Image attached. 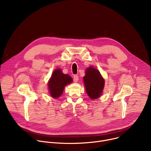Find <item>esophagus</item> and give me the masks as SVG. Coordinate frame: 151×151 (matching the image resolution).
Here are the masks:
<instances>
[{"label":"esophagus","instance_id":"obj_1","mask_svg":"<svg viewBox=\"0 0 151 151\" xmlns=\"http://www.w3.org/2000/svg\"><path fill=\"white\" fill-rule=\"evenodd\" d=\"M73 78H74V82H77L79 80V76L76 75L73 76Z\"/></svg>","mask_w":151,"mask_h":151}]
</instances>
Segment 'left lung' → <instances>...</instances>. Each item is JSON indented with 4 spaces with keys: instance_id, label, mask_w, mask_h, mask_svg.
Returning a JSON list of instances; mask_svg holds the SVG:
<instances>
[{
    "instance_id": "8db88e82",
    "label": "left lung",
    "mask_w": 151,
    "mask_h": 151,
    "mask_svg": "<svg viewBox=\"0 0 151 151\" xmlns=\"http://www.w3.org/2000/svg\"><path fill=\"white\" fill-rule=\"evenodd\" d=\"M83 79L86 92L90 98L94 100L100 97L104 87V80L100 72L93 67H90L86 69Z\"/></svg>"
}]
</instances>
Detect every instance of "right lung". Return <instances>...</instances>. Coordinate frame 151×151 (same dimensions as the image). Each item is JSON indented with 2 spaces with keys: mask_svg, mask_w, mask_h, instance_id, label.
<instances>
[{
  "mask_svg": "<svg viewBox=\"0 0 151 151\" xmlns=\"http://www.w3.org/2000/svg\"><path fill=\"white\" fill-rule=\"evenodd\" d=\"M72 81L71 76L63 73L60 69H55L48 83L51 96L54 99L58 98L63 93L65 86L70 83Z\"/></svg>",
  "mask_w": 151,
  "mask_h": 151,
  "instance_id": "1",
  "label": "right lung"
}]
</instances>
